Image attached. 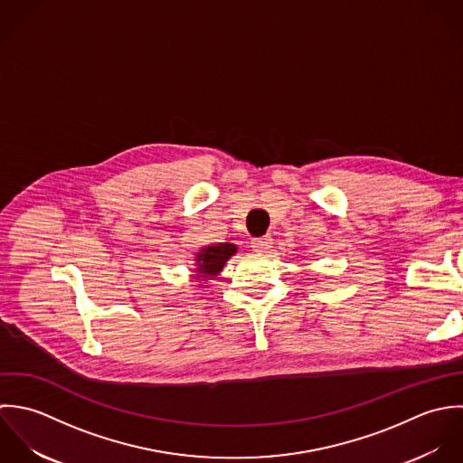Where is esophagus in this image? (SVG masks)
I'll return each instance as SVG.
<instances>
[{
  "label": "esophagus",
  "instance_id": "1",
  "mask_svg": "<svg viewBox=\"0 0 463 463\" xmlns=\"http://www.w3.org/2000/svg\"><path fill=\"white\" fill-rule=\"evenodd\" d=\"M270 247H272V238L270 236H261V238L252 240V249L256 252H267Z\"/></svg>",
  "mask_w": 463,
  "mask_h": 463
}]
</instances>
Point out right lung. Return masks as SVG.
<instances>
[{
    "instance_id": "add662e5",
    "label": "right lung",
    "mask_w": 463,
    "mask_h": 463,
    "mask_svg": "<svg viewBox=\"0 0 463 463\" xmlns=\"http://www.w3.org/2000/svg\"><path fill=\"white\" fill-rule=\"evenodd\" d=\"M238 252L234 243H214L202 247L194 254V274L193 279L198 282L200 288L207 286V280L218 278L223 270L225 263Z\"/></svg>"
}]
</instances>
